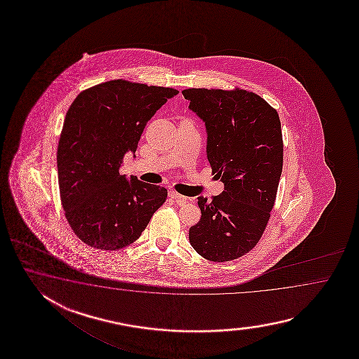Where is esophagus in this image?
I'll return each instance as SVG.
<instances>
[{
	"instance_id": "34e87169",
	"label": "esophagus",
	"mask_w": 359,
	"mask_h": 359,
	"mask_svg": "<svg viewBox=\"0 0 359 359\" xmlns=\"http://www.w3.org/2000/svg\"><path fill=\"white\" fill-rule=\"evenodd\" d=\"M169 196L173 198L178 205H183V204L187 201V198H186V196L180 195V194L176 192V191H169Z\"/></svg>"
}]
</instances>
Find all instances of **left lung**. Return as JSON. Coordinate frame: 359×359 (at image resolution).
<instances>
[{"label": "left lung", "mask_w": 359, "mask_h": 359, "mask_svg": "<svg viewBox=\"0 0 359 359\" xmlns=\"http://www.w3.org/2000/svg\"><path fill=\"white\" fill-rule=\"evenodd\" d=\"M190 110L205 123L206 156L224 191L198 198L200 221L190 244L212 262H229L258 244L275 204L283 172L281 122L276 109L254 92L183 90Z\"/></svg>", "instance_id": "left-lung-1"}]
</instances>
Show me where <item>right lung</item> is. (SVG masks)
<instances>
[{
	"mask_svg": "<svg viewBox=\"0 0 359 359\" xmlns=\"http://www.w3.org/2000/svg\"><path fill=\"white\" fill-rule=\"evenodd\" d=\"M178 91L124 79L96 84L72 102L57 146L61 205L84 244L118 250L135 243L168 191L128 181L124 154L137 149L147 122Z\"/></svg>",
	"mask_w": 359,
	"mask_h": 359,
	"instance_id": "obj_1",
	"label": "right lung"
}]
</instances>
